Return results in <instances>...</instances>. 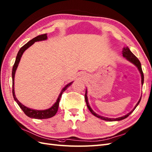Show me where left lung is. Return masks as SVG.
Listing matches in <instances>:
<instances>
[{"mask_svg":"<svg viewBox=\"0 0 152 152\" xmlns=\"http://www.w3.org/2000/svg\"><path fill=\"white\" fill-rule=\"evenodd\" d=\"M122 55H123V56L127 59V60H128L129 61H130L132 64H134V65L137 68V69H138L140 73H141V84H142V85L143 84V82H144V75H143V73H142V71L141 63H140L139 59H137V58L135 56V55L131 51L130 49H129L128 47H126V48H123ZM87 89H86V94H85V100H86V104H87V108H89V111L95 117H98L99 118L102 119V120L107 121H122V120H123V119L127 118L129 115H130L131 113H132V112L135 110V108L137 107V106L139 104L140 101H141V97L140 100L138 101V102L137 103V104H136L134 108H133V110H132V111L130 112L129 113H128L127 115H126L121 117H118V118H108V117H103V116H101V115H98L97 113H96L93 111V110H92V108H91V107L89 106V102H88V99H87Z\"/></svg>","mask_w":152,"mask_h":152,"instance_id":"1","label":"left lung"}]
</instances>
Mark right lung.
<instances>
[{"instance_id":"1","label":"right lung","mask_w":152,"mask_h":152,"mask_svg":"<svg viewBox=\"0 0 152 152\" xmlns=\"http://www.w3.org/2000/svg\"><path fill=\"white\" fill-rule=\"evenodd\" d=\"M48 39V36L47 34H42V35H40L37 36L36 37L34 38L33 39H31L30 40L29 42H27L26 44H25L23 46L21 47V49H20L19 51H18L16 58L15 60V63L14 64L13 68H12V95L15 100L16 101V102L18 103V104L19 105V107L21 108V109L23 111V112L27 116L30 117V118H37V119H44V118H49L54 116L56 115L58 107H59V101H60V98L61 97V95L65 91L69 86H70L73 83V82H70V83L68 84L65 87L61 90L60 94H59L58 98L56 100V102H55V103L51 107L46 109V110H33L31 108H29L28 107H25V105L21 104L19 101L16 98L15 93V87H14V85H15V73L16 71V69L18 68V64H19L21 58L23 54L25 51V50L28 49L29 47H30L31 45H33L35 42H38V41H42V40H45Z\"/></svg>"}]
</instances>
